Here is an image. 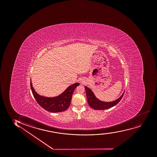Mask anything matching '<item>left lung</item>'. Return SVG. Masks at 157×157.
<instances>
[{
  "label": "left lung",
  "instance_id": "1",
  "mask_svg": "<svg viewBox=\"0 0 157 157\" xmlns=\"http://www.w3.org/2000/svg\"><path fill=\"white\" fill-rule=\"evenodd\" d=\"M85 89L88 105L95 110H104L115 106L121 101L124 94V92L122 95L116 101L111 102H104L96 98L92 90L87 87L85 86Z\"/></svg>",
  "mask_w": 157,
  "mask_h": 157
}]
</instances>
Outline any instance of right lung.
<instances>
[{
    "label": "right lung",
    "mask_w": 157,
    "mask_h": 157,
    "mask_svg": "<svg viewBox=\"0 0 157 157\" xmlns=\"http://www.w3.org/2000/svg\"><path fill=\"white\" fill-rule=\"evenodd\" d=\"M79 85L78 83H75L68 87L59 96L55 98H46L36 93L33 87L30 79L31 89L38 104L45 110L52 113L63 112L69 108L74 90Z\"/></svg>",
    "instance_id": "add662e5"
}]
</instances>
